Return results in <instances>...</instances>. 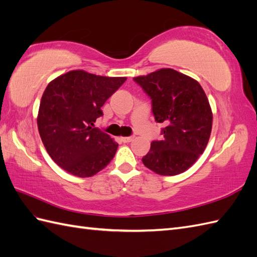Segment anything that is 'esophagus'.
I'll return each mask as SVG.
<instances>
[{
  "instance_id": "esophagus-1",
  "label": "esophagus",
  "mask_w": 257,
  "mask_h": 257,
  "mask_svg": "<svg viewBox=\"0 0 257 257\" xmlns=\"http://www.w3.org/2000/svg\"><path fill=\"white\" fill-rule=\"evenodd\" d=\"M135 139V136H131V137H123V138H121V141L123 142V143H129V142H131Z\"/></svg>"
}]
</instances>
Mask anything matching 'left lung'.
I'll return each mask as SVG.
<instances>
[{"label":"left lung","instance_id":"1","mask_svg":"<svg viewBox=\"0 0 257 257\" xmlns=\"http://www.w3.org/2000/svg\"><path fill=\"white\" fill-rule=\"evenodd\" d=\"M134 80L152 100L155 121L165 126L162 140L151 143L142 157L143 164L163 176L186 172L204 152L212 131L213 115L205 92L194 79L172 68Z\"/></svg>","mask_w":257,"mask_h":257}]
</instances>
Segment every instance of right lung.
I'll list each match as a JSON object with an SVG mask.
<instances>
[{
	"instance_id": "add662e5",
	"label": "right lung",
	"mask_w": 257,
	"mask_h": 257,
	"mask_svg": "<svg viewBox=\"0 0 257 257\" xmlns=\"http://www.w3.org/2000/svg\"><path fill=\"white\" fill-rule=\"evenodd\" d=\"M71 70L51 81L42 95L38 129L44 148L58 166L85 178L106 167L118 143L94 128L101 107L126 81Z\"/></svg>"
}]
</instances>
